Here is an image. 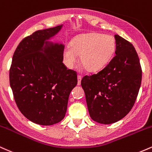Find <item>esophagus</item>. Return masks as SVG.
<instances>
[{
    "mask_svg": "<svg viewBox=\"0 0 152 152\" xmlns=\"http://www.w3.org/2000/svg\"><path fill=\"white\" fill-rule=\"evenodd\" d=\"M77 78H78V85L79 86L80 84H81V76H80V75H78L77 76Z\"/></svg>",
    "mask_w": 152,
    "mask_h": 152,
    "instance_id": "esophagus-1",
    "label": "esophagus"
}]
</instances>
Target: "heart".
Segmentation results:
<instances>
[{
	"mask_svg": "<svg viewBox=\"0 0 152 152\" xmlns=\"http://www.w3.org/2000/svg\"><path fill=\"white\" fill-rule=\"evenodd\" d=\"M116 42L110 35L99 33L80 34L73 38L63 50L64 62L68 69H73L79 56L81 64L89 72L102 70L114 56Z\"/></svg>",
	"mask_w": 152,
	"mask_h": 152,
	"instance_id": "obj_1",
	"label": "heart"
}]
</instances>
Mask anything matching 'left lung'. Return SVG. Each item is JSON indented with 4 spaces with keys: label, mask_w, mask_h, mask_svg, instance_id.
<instances>
[{
    "label": "left lung",
    "mask_w": 152,
    "mask_h": 152,
    "mask_svg": "<svg viewBox=\"0 0 152 152\" xmlns=\"http://www.w3.org/2000/svg\"><path fill=\"white\" fill-rule=\"evenodd\" d=\"M116 56L96 74L85 76L84 91L91 118L111 124L126 116L133 107L142 83V68L132 43L115 35Z\"/></svg>",
    "instance_id": "left-lung-1"
}]
</instances>
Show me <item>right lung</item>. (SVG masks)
I'll list each match as a JSON object with an SVG mask.
<instances>
[{"mask_svg": "<svg viewBox=\"0 0 152 152\" xmlns=\"http://www.w3.org/2000/svg\"><path fill=\"white\" fill-rule=\"evenodd\" d=\"M63 24L40 30L20 41L10 69L16 105L35 124L53 125L65 117L69 94L77 84L76 71L63 64L64 45L50 39Z\"/></svg>", "mask_w": 152, "mask_h": 152, "instance_id": "right-lung-1", "label": "right lung"}]
</instances>
